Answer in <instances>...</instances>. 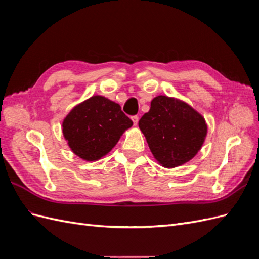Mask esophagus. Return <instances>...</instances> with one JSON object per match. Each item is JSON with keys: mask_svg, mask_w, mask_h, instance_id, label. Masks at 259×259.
<instances>
[{"mask_svg": "<svg viewBox=\"0 0 259 259\" xmlns=\"http://www.w3.org/2000/svg\"><path fill=\"white\" fill-rule=\"evenodd\" d=\"M132 121H133V123H134V125L136 126V125L138 124V116L137 115L132 116Z\"/></svg>", "mask_w": 259, "mask_h": 259, "instance_id": "obj_1", "label": "esophagus"}]
</instances>
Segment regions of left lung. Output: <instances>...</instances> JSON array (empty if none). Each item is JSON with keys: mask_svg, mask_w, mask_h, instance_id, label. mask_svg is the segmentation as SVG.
<instances>
[{"mask_svg": "<svg viewBox=\"0 0 259 259\" xmlns=\"http://www.w3.org/2000/svg\"><path fill=\"white\" fill-rule=\"evenodd\" d=\"M160 165L174 168L193 159L207 134L205 119L185 101L167 96L151 100L150 110L138 122Z\"/></svg>", "mask_w": 259, "mask_h": 259, "instance_id": "obj_1", "label": "left lung"}]
</instances>
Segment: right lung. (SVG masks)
Here are the masks:
<instances>
[{
    "label": "right lung",
    "mask_w": 259,
    "mask_h": 259,
    "mask_svg": "<svg viewBox=\"0 0 259 259\" xmlns=\"http://www.w3.org/2000/svg\"><path fill=\"white\" fill-rule=\"evenodd\" d=\"M132 125L119 104L95 95L67 114L62 121V134L75 155L94 162L110 152Z\"/></svg>",
    "instance_id": "add662e5"
}]
</instances>
